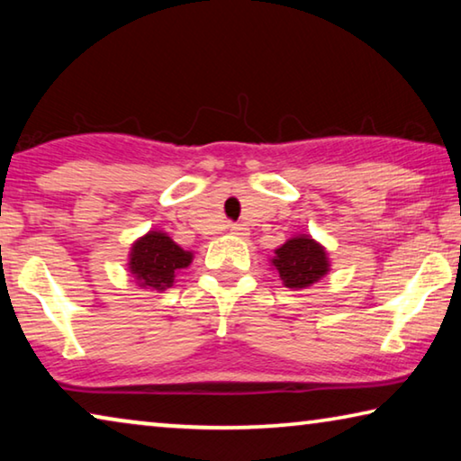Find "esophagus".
<instances>
[{"mask_svg": "<svg viewBox=\"0 0 461 461\" xmlns=\"http://www.w3.org/2000/svg\"><path fill=\"white\" fill-rule=\"evenodd\" d=\"M230 235H247V229L243 224H229Z\"/></svg>", "mask_w": 461, "mask_h": 461, "instance_id": "obj_1", "label": "esophagus"}]
</instances>
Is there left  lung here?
Returning <instances> with one entry per match:
<instances>
[{
    "label": "left lung",
    "instance_id": "left-lung-1",
    "mask_svg": "<svg viewBox=\"0 0 461 461\" xmlns=\"http://www.w3.org/2000/svg\"><path fill=\"white\" fill-rule=\"evenodd\" d=\"M272 264L288 288H307L330 270L325 249L311 237H294L276 249Z\"/></svg>",
    "mask_w": 461,
    "mask_h": 461
}]
</instances>
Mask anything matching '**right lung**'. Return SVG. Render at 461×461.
I'll use <instances>...</instances> for the list:
<instances>
[{"label":"right lung","mask_w":461,"mask_h":461,"mask_svg":"<svg viewBox=\"0 0 461 461\" xmlns=\"http://www.w3.org/2000/svg\"><path fill=\"white\" fill-rule=\"evenodd\" d=\"M189 251H183L165 232L150 230L136 240L130 253V270L136 276L140 286L152 290L171 288L183 267L191 264Z\"/></svg>","instance_id":"add662e5"}]
</instances>
